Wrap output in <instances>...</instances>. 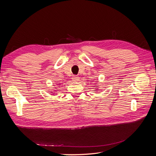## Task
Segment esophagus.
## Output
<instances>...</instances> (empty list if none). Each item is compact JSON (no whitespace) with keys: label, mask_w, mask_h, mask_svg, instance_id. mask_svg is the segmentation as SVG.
Wrapping results in <instances>:
<instances>
[{"label":"esophagus","mask_w":156,"mask_h":156,"mask_svg":"<svg viewBox=\"0 0 156 156\" xmlns=\"http://www.w3.org/2000/svg\"><path fill=\"white\" fill-rule=\"evenodd\" d=\"M72 79V81L74 82H77L79 81V77L77 76V75H73Z\"/></svg>","instance_id":"esophagus-1"}]
</instances>
